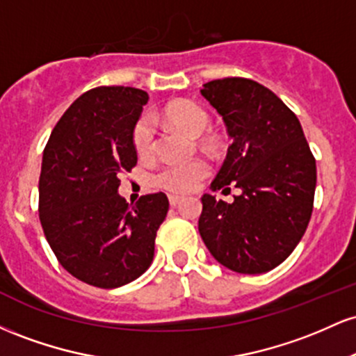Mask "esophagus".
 <instances>
[{"label": "esophagus", "instance_id": "34e87169", "mask_svg": "<svg viewBox=\"0 0 356 356\" xmlns=\"http://www.w3.org/2000/svg\"><path fill=\"white\" fill-rule=\"evenodd\" d=\"M169 202H170V206H179V204L182 202V197L181 195H174V194H170L169 195Z\"/></svg>", "mask_w": 356, "mask_h": 356}]
</instances>
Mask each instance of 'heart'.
Returning <instances> with one entry per match:
<instances>
[{"instance_id":"b5f03b06","label":"heart","mask_w":356,"mask_h":356,"mask_svg":"<svg viewBox=\"0 0 356 356\" xmlns=\"http://www.w3.org/2000/svg\"><path fill=\"white\" fill-rule=\"evenodd\" d=\"M164 117L192 137H199L209 129L211 117L207 110L194 100H175L164 108ZM132 144L140 157H147L154 152L155 129L150 115H142L134 125ZM211 172V165L204 159L191 161L167 162L154 175V181L161 189L177 194L194 191Z\"/></svg>"}]
</instances>
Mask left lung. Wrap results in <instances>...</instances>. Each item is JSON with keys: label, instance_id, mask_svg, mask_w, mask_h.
Masks as SVG:
<instances>
[{"label": "left lung", "instance_id": "1", "mask_svg": "<svg viewBox=\"0 0 356 356\" xmlns=\"http://www.w3.org/2000/svg\"><path fill=\"white\" fill-rule=\"evenodd\" d=\"M201 93L232 138L211 187L241 189L232 204L202 195L201 238L232 271H271L295 251L312 219L316 161L298 117L257 81L212 80Z\"/></svg>", "mask_w": 356, "mask_h": 356}]
</instances>
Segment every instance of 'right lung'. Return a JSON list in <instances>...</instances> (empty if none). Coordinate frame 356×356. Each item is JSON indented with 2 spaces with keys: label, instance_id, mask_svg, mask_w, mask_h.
I'll return each mask as SVG.
<instances>
[{
  "label": "right lung",
  "instance_id": "right-lung-1",
  "mask_svg": "<svg viewBox=\"0 0 356 356\" xmlns=\"http://www.w3.org/2000/svg\"><path fill=\"white\" fill-rule=\"evenodd\" d=\"M149 95L97 87L61 115L43 150L40 222L58 263L83 283L112 289L144 275L169 211L164 192L129 204L117 194L137 164L132 130Z\"/></svg>",
  "mask_w": 356,
  "mask_h": 356
}]
</instances>
